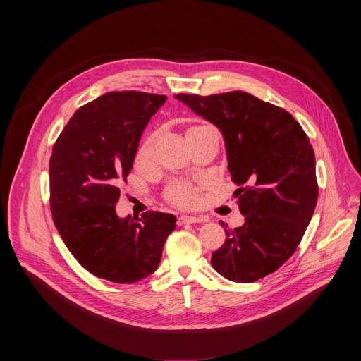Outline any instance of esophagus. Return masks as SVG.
Instances as JSON below:
<instances>
[{
  "label": "esophagus",
  "mask_w": 361,
  "mask_h": 361,
  "mask_svg": "<svg viewBox=\"0 0 361 361\" xmlns=\"http://www.w3.org/2000/svg\"><path fill=\"white\" fill-rule=\"evenodd\" d=\"M204 217H192V216H181L177 219V224L183 226V224H192V223H202Z\"/></svg>",
  "instance_id": "1"
}]
</instances>
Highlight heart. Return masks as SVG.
<instances>
[{
    "instance_id": "1",
    "label": "heart",
    "mask_w": 361,
    "mask_h": 361,
    "mask_svg": "<svg viewBox=\"0 0 361 361\" xmlns=\"http://www.w3.org/2000/svg\"><path fill=\"white\" fill-rule=\"evenodd\" d=\"M209 128L207 126H192L188 131L187 135ZM156 133L149 134L142 144L138 148L137 152V160L138 161H148L152 157L154 152V145H156ZM166 198L169 200V202L177 205V207H183V209H192L195 205L200 204L201 201V191L197 185L191 184V183H184V181H176L173 183L167 191H166Z\"/></svg>"
}]
</instances>
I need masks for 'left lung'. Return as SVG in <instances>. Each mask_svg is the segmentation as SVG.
Segmentation results:
<instances>
[{
  "label": "left lung",
  "instance_id": "left-lung-1",
  "mask_svg": "<svg viewBox=\"0 0 361 361\" xmlns=\"http://www.w3.org/2000/svg\"><path fill=\"white\" fill-rule=\"evenodd\" d=\"M176 98L221 130L228 171L238 185L234 195L245 216L241 227L226 228L212 266L235 283L274 273L297 250L317 204L308 135L288 111L244 91Z\"/></svg>",
  "mask_w": 361,
  "mask_h": 361
}]
</instances>
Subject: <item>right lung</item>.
<instances>
[{"mask_svg": "<svg viewBox=\"0 0 361 361\" xmlns=\"http://www.w3.org/2000/svg\"><path fill=\"white\" fill-rule=\"evenodd\" d=\"M166 95L111 91L80 107L49 159V209L74 259L92 276L131 284L157 270L176 217L145 212L118 219L121 181L140 137Z\"/></svg>", "mask_w": 361, "mask_h": 361, "instance_id": "add662e5", "label": "right lung"}]
</instances>
